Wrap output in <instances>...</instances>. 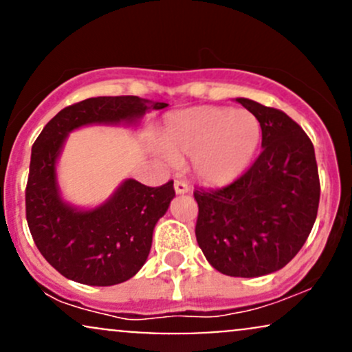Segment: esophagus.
Instances as JSON below:
<instances>
[{
  "mask_svg": "<svg viewBox=\"0 0 352 352\" xmlns=\"http://www.w3.org/2000/svg\"><path fill=\"white\" fill-rule=\"evenodd\" d=\"M173 187H175V192L177 193H187L188 190H190L187 182L182 180V179H177L175 184H173Z\"/></svg>",
  "mask_w": 352,
  "mask_h": 352,
  "instance_id": "1",
  "label": "esophagus"
}]
</instances>
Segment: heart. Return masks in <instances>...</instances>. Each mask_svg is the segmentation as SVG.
<instances>
[{
  "instance_id": "heart-1",
  "label": "heart",
  "mask_w": 352,
  "mask_h": 352,
  "mask_svg": "<svg viewBox=\"0 0 352 352\" xmlns=\"http://www.w3.org/2000/svg\"><path fill=\"white\" fill-rule=\"evenodd\" d=\"M159 135L170 159H193V172L201 182L225 185L253 160L261 125L248 111L204 106L168 116Z\"/></svg>"
}]
</instances>
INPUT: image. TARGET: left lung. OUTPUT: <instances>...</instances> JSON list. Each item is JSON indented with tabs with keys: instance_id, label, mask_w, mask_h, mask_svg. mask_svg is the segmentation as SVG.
<instances>
[{
	"instance_id": "obj_1",
	"label": "left lung",
	"mask_w": 352,
	"mask_h": 352,
	"mask_svg": "<svg viewBox=\"0 0 352 352\" xmlns=\"http://www.w3.org/2000/svg\"><path fill=\"white\" fill-rule=\"evenodd\" d=\"M260 120L261 151L221 188L195 190V235L213 268L228 276L278 272L308 240L318 215L319 175L306 132L280 109L238 98Z\"/></svg>"
}]
</instances>
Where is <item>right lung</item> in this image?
Masks as SVG:
<instances>
[{
	"instance_id": "1",
	"label": "right lung",
	"mask_w": 352,
	"mask_h": 352,
	"mask_svg": "<svg viewBox=\"0 0 352 352\" xmlns=\"http://www.w3.org/2000/svg\"><path fill=\"white\" fill-rule=\"evenodd\" d=\"M167 107L137 96L91 98L64 107L44 125L31 151L26 220L38 250L52 268L72 281L112 286L142 268L152 233L173 197V180L147 187L125 180L98 208L78 210L63 201L56 160L67 134L91 124H132L151 109Z\"/></svg>"
}]
</instances>
